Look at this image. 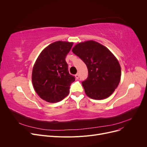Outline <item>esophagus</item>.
I'll return each mask as SVG.
<instances>
[{"label":"esophagus","instance_id":"esophagus-1","mask_svg":"<svg viewBox=\"0 0 147 147\" xmlns=\"http://www.w3.org/2000/svg\"><path fill=\"white\" fill-rule=\"evenodd\" d=\"M75 77H76V79H78L79 78V76L78 74H76L75 75Z\"/></svg>","mask_w":147,"mask_h":147}]
</instances>
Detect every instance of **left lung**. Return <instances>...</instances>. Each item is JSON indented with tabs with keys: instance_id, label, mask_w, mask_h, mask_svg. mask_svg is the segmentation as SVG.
Listing matches in <instances>:
<instances>
[{
	"instance_id": "obj_1",
	"label": "left lung",
	"mask_w": 147,
	"mask_h": 147,
	"mask_svg": "<svg viewBox=\"0 0 147 147\" xmlns=\"http://www.w3.org/2000/svg\"><path fill=\"white\" fill-rule=\"evenodd\" d=\"M72 51L87 66L88 76L82 82L87 96L98 100L110 96L121 78L117 58L104 46L93 40L77 44Z\"/></svg>"
}]
</instances>
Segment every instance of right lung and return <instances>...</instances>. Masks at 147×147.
I'll use <instances>...</instances> for the list:
<instances>
[{
	"instance_id": "add662e5",
	"label": "right lung",
	"mask_w": 147,
	"mask_h": 147,
	"mask_svg": "<svg viewBox=\"0 0 147 147\" xmlns=\"http://www.w3.org/2000/svg\"><path fill=\"white\" fill-rule=\"evenodd\" d=\"M73 43L57 41L48 46L37 58L32 72L36 93L49 102H57L69 94L75 77L69 74L65 57Z\"/></svg>"
}]
</instances>
